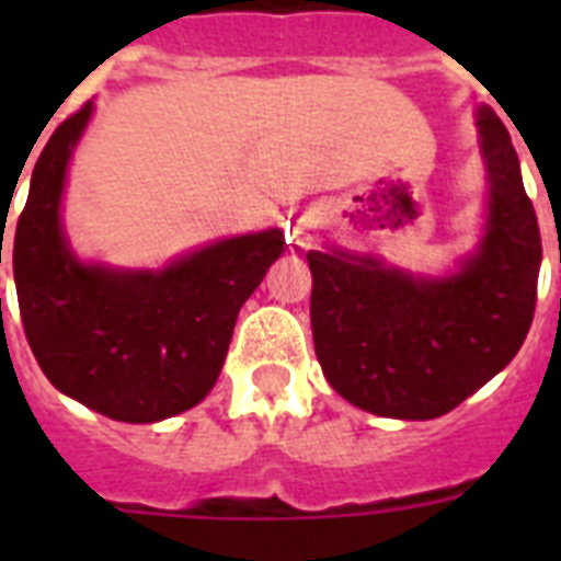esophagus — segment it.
Instances as JSON below:
<instances>
[{"mask_svg": "<svg viewBox=\"0 0 561 561\" xmlns=\"http://www.w3.org/2000/svg\"><path fill=\"white\" fill-rule=\"evenodd\" d=\"M314 216H300L295 219V225H289V244L306 247V241L311 238V230H314Z\"/></svg>", "mask_w": 561, "mask_h": 561, "instance_id": "1", "label": "esophagus"}]
</instances>
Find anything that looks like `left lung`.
I'll return each mask as SVG.
<instances>
[{"label":"left lung","instance_id":"obj_1","mask_svg":"<svg viewBox=\"0 0 561 561\" xmlns=\"http://www.w3.org/2000/svg\"><path fill=\"white\" fill-rule=\"evenodd\" d=\"M485 225L449 275H413L376 255L309 250L311 334L331 388L381 419L449 413L517 356L537 309V213L512 137L478 108Z\"/></svg>","mask_w":561,"mask_h":561}]
</instances>
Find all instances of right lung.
Listing matches in <instances>:
<instances>
[{
	"instance_id": "add662e5",
	"label": "right lung",
	"mask_w": 561,
	"mask_h": 561,
	"mask_svg": "<svg viewBox=\"0 0 561 561\" xmlns=\"http://www.w3.org/2000/svg\"><path fill=\"white\" fill-rule=\"evenodd\" d=\"M92 108L89 101L53 131L30 176L13 238L19 311L53 388L114 421L153 424L210 393L238 311L286 241L277 227L247 232L162 270L81 261L64 232L61 199Z\"/></svg>"
}]
</instances>
